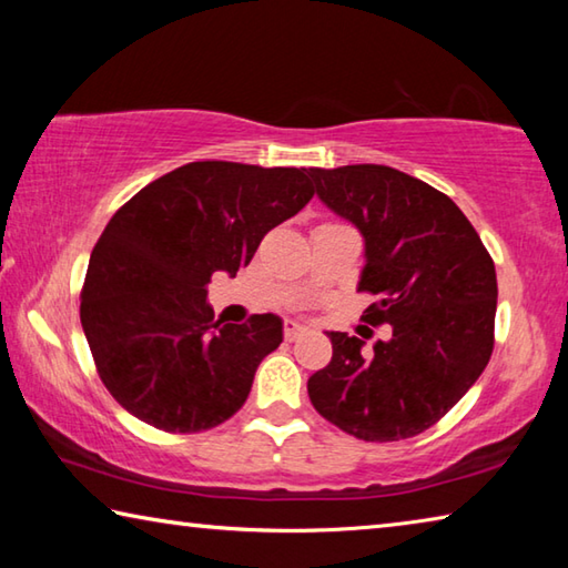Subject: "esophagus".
Listing matches in <instances>:
<instances>
[{
  "instance_id": "esophagus-1",
  "label": "esophagus",
  "mask_w": 568,
  "mask_h": 568,
  "mask_svg": "<svg viewBox=\"0 0 568 568\" xmlns=\"http://www.w3.org/2000/svg\"><path fill=\"white\" fill-rule=\"evenodd\" d=\"M305 328H303V323H297V321H293V318H287L285 321V325H283V333H285V341H295L297 335H301Z\"/></svg>"
}]
</instances>
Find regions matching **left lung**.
Listing matches in <instances>:
<instances>
[{
	"mask_svg": "<svg viewBox=\"0 0 568 568\" xmlns=\"http://www.w3.org/2000/svg\"><path fill=\"white\" fill-rule=\"evenodd\" d=\"M315 192L361 230L363 321L390 338L328 333L333 358L307 378L325 420L361 440H400L434 426L466 396L494 353L496 267L458 205L386 165L311 168Z\"/></svg>",
	"mask_w": 568,
	"mask_h": 568,
	"instance_id": "obj_1",
	"label": "left lung"
}]
</instances>
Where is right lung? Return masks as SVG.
I'll return each instance as SVG.
<instances>
[{
  "label": "right lung",
  "mask_w": 568,
  "mask_h": 568,
  "mask_svg": "<svg viewBox=\"0 0 568 568\" xmlns=\"http://www.w3.org/2000/svg\"><path fill=\"white\" fill-rule=\"evenodd\" d=\"M311 197L305 168L205 160L150 182L112 215L90 255L80 318L124 410L168 434H200L243 408L283 321H215L207 283L235 277L267 230Z\"/></svg>",
  "instance_id": "obj_1"
}]
</instances>
